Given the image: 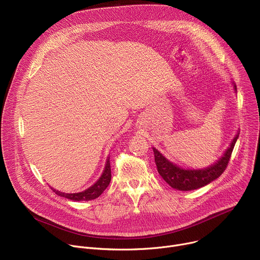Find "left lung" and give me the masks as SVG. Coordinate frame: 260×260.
<instances>
[{"label":"left lung","mask_w":260,"mask_h":260,"mask_svg":"<svg viewBox=\"0 0 260 260\" xmlns=\"http://www.w3.org/2000/svg\"><path fill=\"white\" fill-rule=\"evenodd\" d=\"M237 90V86L235 85ZM239 138V134L235 137L229 149L225 151L215 165L205 169V170H183L176 165L169 161L165 156H162L159 151L153 148L154 159L157 167V171L162 179L170 185L171 187L178 190H193L201 188L205 185L211 183L213 180L217 179L223 173L230 162L234 147Z\"/></svg>","instance_id":"obj_1"}]
</instances>
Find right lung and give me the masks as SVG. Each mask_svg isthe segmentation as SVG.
<instances>
[{
    "label": "right lung",
    "mask_w": 260,
    "mask_h": 260,
    "mask_svg": "<svg viewBox=\"0 0 260 260\" xmlns=\"http://www.w3.org/2000/svg\"><path fill=\"white\" fill-rule=\"evenodd\" d=\"M110 181H111V167H110V161H109V157H108L103 175L96 181V183L93 184L92 186L89 187L88 189H86L82 192H79V193H63V192H59L53 188H52V190L56 194L63 197L71 201H76V202L90 201V200H94V199L99 198L103 193V191L108 187Z\"/></svg>",
    "instance_id": "obj_1"
}]
</instances>
